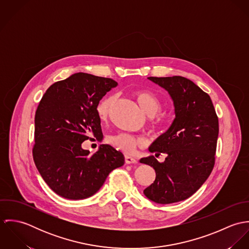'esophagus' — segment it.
Segmentation results:
<instances>
[{"mask_svg":"<svg viewBox=\"0 0 249 249\" xmlns=\"http://www.w3.org/2000/svg\"><path fill=\"white\" fill-rule=\"evenodd\" d=\"M124 160H125V163H126V164H136V163L138 162L136 158L131 157V156H128V155H125Z\"/></svg>","mask_w":249,"mask_h":249,"instance_id":"1","label":"esophagus"}]
</instances>
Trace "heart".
Returning a JSON list of instances; mask_svg holds the SVG:
<instances>
[{
    "label": "heart",
    "instance_id": "b5f03b06",
    "mask_svg": "<svg viewBox=\"0 0 249 249\" xmlns=\"http://www.w3.org/2000/svg\"><path fill=\"white\" fill-rule=\"evenodd\" d=\"M134 97L139 104L142 111L149 117L155 116L162 108V103L160 99L152 92L147 90H138L134 93ZM114 103L113 96H107L103 98L97 105L96 112L98 117L105 121L109 115V111ZM164 117H158L156 124H163ZM109 142L117 149L126 154H131L135 151L136 147L141 144V140L136 136L128 133H118L109 137Z\"/></svg>",
    "mask_w": 249,
    "mask_h": 249
}]
</instances>
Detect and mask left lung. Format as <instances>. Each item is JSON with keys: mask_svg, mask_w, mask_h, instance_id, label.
<instances>
[{"mask_svg": "<svg viewBox=\"0 0 249 249\" xmlns=\"http://www.w3.org/2000/svg\"><path fill=\"white\" fill-rule=\"evenodd\" d=\"M147 78L168 91L176 118L148 148L155 156L166 153L165 161L160 163L154 156L140 160L156 174L143 194L151 201L170 204L193 196L212 173L218 119L210 96L192 80L180 75Z\"/></svg>", "mask_w": 249, "mask_h": 249, "instance_id": "obj_1", "label": "left lung"}]
</instances>
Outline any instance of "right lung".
Listing matches in <instances>:
<instances>
[{"instance_id": "obj_1", "label": "right lung", "mask_w": 249, "mask_h": 249, "mask_svg": "<svg viewBox=\"0 0 249 249\" xmlns=\"http://www.w3.org/2000/svg\"><path fill=\"white\" fill-rule=\"evenodd\" d=\"M117 85L112 78L76 72L51 85L39 103L34 160L47 185L64 198L95 195L108 175L124 164V154L109 144L93 154L81 147L91 136L103 135L96 107Z\"/></svg>"}]
</instances>
